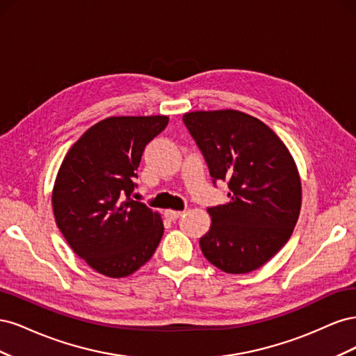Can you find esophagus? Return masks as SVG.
Segmentation results:
<instances>
[{
	"label": "esophagus",
	"mask_w": 356,
	"mask_h": 356,
	"mask_svg": "<svg viewBox=\"0 0 356 356\" xmlns=\"http://www.w3.org/2000/svg\"><path fill=\"white\" fill-rule=\"evenodd\" d=\"M182 213H184V211H172V209H169V211L165 212V217L168 220H170V221H175V220H178L181 217Z\"/></svg>",
	"instance_id": "34e87169"
}]
</instances>
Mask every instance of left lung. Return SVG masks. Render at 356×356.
<instances>
[{
  "label": "left lung",
  "instance_id": "obj_1",
  "mask_svg": "<svg viewBox=\"0 0 356 356\" xmlns=\"http://www.w3.org/2000/svg\"><path fill=\"white\" fill-rule=\"evenodd\" d=\"M215 181L229 182L230 202L208 208L211 229L200 238L220 270H257L288 242L301 208V181L286 145L270 127L238 110L182 117Z\"/></svg>",
  "mask_w": 356,
  "mask_h": 356
}]
</instances>
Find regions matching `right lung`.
<instances>
[{
    "label": "right lung",
    "instance_id": "right-lung-1",
    "mask_svg": "<svg viewBox=\"0 0 356 356\" xmlns=\"http://www.w3.org/2000/svg\"><path fill=\"white\" fill-rule=\"evenodd\" d=\"M168 122V115L104 118L80 136L59 168L51 193L56 224L72 251L101 275H132L163 236L160 213L131 195L145 145Z\"/></svg>",
    "mask_w": 356,
    "mask_h": 356
}]
</instances>
